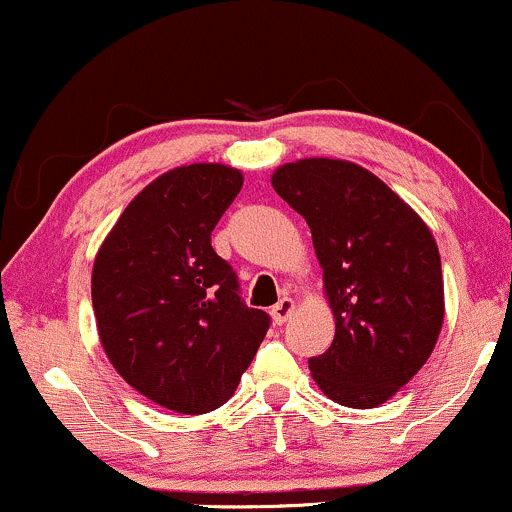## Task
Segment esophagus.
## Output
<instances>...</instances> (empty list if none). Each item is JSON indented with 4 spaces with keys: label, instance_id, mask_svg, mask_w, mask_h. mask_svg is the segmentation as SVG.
Returning a JSON list of instances; mask_svg holds the SVG:
<instances>
[{
    "label": "esophagus",
    "instance_id": "34e87169",
    "mask_svg": "<svg viewBox=\"0 0 512 512\" xmlns=\"http://www.w3.org/2000/svg\"><path fill=\"white\" fill-rule=\"evenodd\" d=\"M293 308H296V305H293V298L284 296V298H281V301L276 303L274 308H272V320L276 322V325H284V322L291 317Z\"/></svg>",
    "mask_w": 512,
    "mask_h": 512
}]
</instances>
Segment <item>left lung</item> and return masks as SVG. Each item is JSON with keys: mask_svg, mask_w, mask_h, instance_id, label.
<instances>
[{"mask_svg": "<svg viewBox=\"0 0 512 512\" xmlns=\"http://www.w3.org/2000/svg\"><path fill=\"white\" fill-rule=\"evenodd\" d=\"M272 185L308 221L337 330L308 361L344 407L370 409L419 373L443 327V272L424 221L366 168L303 158Z\"/></svg>", "mask_w": 512, "mask_h": 512, "instance_id": "obj_1", "label": "left lung"}]
</instances>
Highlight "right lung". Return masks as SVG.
<instances>
[{"mask_svg":"<svg viewBox=\"0 0 512 512\" xmlns=\"http://www.w3.org/2000/svg\"><path fill=\"white\" fill-rule=\"evenodd\" d=\"M243 187L221 163H192L144 187L93 262L98 334L117 373L146 399L207 414L233 397L269 330L240 298L211 231Z\"/></svg>","mask_w":512,"mask_h":512,"instance_id":"right-lung-1","label":"right lung"}]
</instances>
